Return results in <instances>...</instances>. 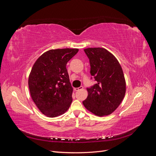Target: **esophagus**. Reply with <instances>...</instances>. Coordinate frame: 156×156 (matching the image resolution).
Masks as SVG:
<instances>
[{
	"label": "esophagus",
	"mask_w": 156,
	"mask_h": 156,
	"mask_svg": "<svg viewBox=\"0 0 156 156\" xmlns=\"http://www.w3.org/2000/svg\"><path fill=\"white\" fill-rule=\"evenodd\" d=\"M83 87H79V88H74V90H75V91H79V90H81V89H83Z\"/></svg>",
	"instance_id": "esophagus-1"
}]
</instances>
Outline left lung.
I'll list each match as a JSON object with an SVG mask.
<instances>
[{
  "label": "left lung",
  "mask_w": 156,
  "mask_h": 156,
  "mask_svg": "<svg viewBox=\"0 0 156 156\" xmlns=\"http://www.w3.org/2000/svg\"><path fill=\"white\" fill-rule=\"evenodd\" d=\"M84 51L90 65V79L96 84L87 88L88 95L83 103L94 115H108L116 109L125 96L123 71L115 56L104 48H88Z\"/></svg>",
  "instance_id": "8db88e82"
}]
</instances>
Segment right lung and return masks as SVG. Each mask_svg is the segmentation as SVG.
I'll list each match as a JSON object with an SVG mask.
<instances>
[{
  "label": "right lung",
  "mask_w": 156,
  "mask_h": 156,
  "mask_svg": "<svg viewBox=\"0 0 156 156\" xmlns=\"http://www.w3.org/2000/svg\"><path fill=\"white\" fill-rule=\"evenodd\" d=\"M78 49H51L36 61L29 77L32 100L44 115L56 117L66 111L72 102L73 88L66 69Z\"/></svg>",
  "instance_id": "right-lung-1"
}]
</instances>
